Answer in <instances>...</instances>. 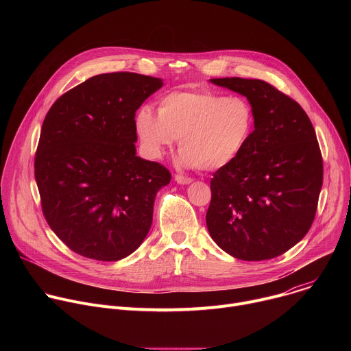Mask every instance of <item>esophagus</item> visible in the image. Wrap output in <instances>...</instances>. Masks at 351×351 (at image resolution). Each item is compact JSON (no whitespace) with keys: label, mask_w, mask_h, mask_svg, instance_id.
<instances>
[{"label":"esophagus","mask_w":351,"mask_h":351,"mask_svg":"<svg viewBox=\"0 0 351 351\" xmlns=\"http://www.w3.org/2000/svg\"><path fill=\"white\" fill-rule=\"evenodd\" d=\"M175 182L179 183V184H189L193 182L191 178H186V176H182V175H176L175 176Z\"/></svg>","instance_id":"1"}]
</instances>
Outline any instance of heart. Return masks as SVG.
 Here are the masks:
<instances>
[{"label": "heart", "mask_w": 351, "mask_h": 351, "mask_svg": "<svg viewBox=\"0 0 351 351\" xmlns=\"http://www.w3.org/2000/svg\"><path fill=\"white\" fill-rule=\"evenodd\" d=\"M254 110L244 97L210 90L173 91L158 103V115L141 107L136 133L149 158L160 160L179 140L178 164L218 171L232 164L254 132Z\"/></svg>", "instance_id": "1"}]
</instances>
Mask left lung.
<instances>
[{"mask_svg":"<svg viewBox=\"0 0 351 351\" xmlns=\"http://www.w3.org/2000/svg\"><path fill=\"white\" fill-rule=\"evenodd\" d=\"M210 82L244 95L256 126L241 154L211 179L208 232L234 258H275L302 240L315 218L324 175L315 130L294 99L264 80Z\"/></svg>","mask_w":351,"mask_h":351,"instance_id":"obj_1","label":"left lung"}]
</instances>
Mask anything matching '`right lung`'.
I'll list each match as a JSON object with an SVG mask.
<instances>
[{
  "instance_id": "right-lung-1",
  "label": "right lung",
  "mask_w": 351,
  "mask_h": 351,
  "mask_svg": "<svg viewBox=\"0 0 351 351\" xmlns=\"http://www.w3.org/2000/svg\"><path fill=\"white\" fill-rule=\"evenodd\" d=\"M162 84L132 72L97 75L61 95L45 115L34 158L43 214L86 258L122 260L152 226L157 191L171 173L136 156L134 115Z\"/></svg>"
}]
</instances>
